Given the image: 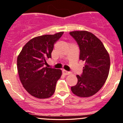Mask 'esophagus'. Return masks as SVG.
I'll return each instance as SVG.
<instances>
[{
  "label": "esophagus",
  "instance_id": "34e87169",
  "mask_svg": "<svg viewBox=\"0 0 123 123\" xmlns=\"http://www.w3.org/2000/svg\"><path fill=\"white\" fill-rule=\"evenodd\" d=\"M62 73L64 75H68V74H70V72H68L66 71L65 70H62Z\"/></svg>",
  "mask_w": 123,
  "mask_h": 123
}]
</instances>
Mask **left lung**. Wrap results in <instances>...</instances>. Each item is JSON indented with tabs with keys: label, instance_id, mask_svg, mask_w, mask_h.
Wrapping results in <instances>:
<instances>
[{
	"label": "left lung",
	"instance_id": "1",
	"mask_svg": "<svg viewBox=\"0 0 123 123\" xmlns=\"http://www.w3.org/2000/svg\"><path fill=\"white\" fill-rule=\"evenodd\" d=\"M79 46L80 60L85 62L83 74L77 75V83L71 91L79 97L87 98L96 94L105 84L109 73V54L101 40L86 31L69 32Z\"/></svg>",
	"mask_w": 123,
	"mask_h": 123
}]
</instances>
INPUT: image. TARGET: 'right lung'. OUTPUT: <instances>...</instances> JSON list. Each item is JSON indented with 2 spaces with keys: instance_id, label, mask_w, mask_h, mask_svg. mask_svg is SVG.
<instances>
[{
  "instance_id": "1",
  "label": "right lung",
  "mask_w": 123,
  "mask_h": 123,
  "mask_svg": "<svg viewBox=\"0 0 123 123\" xmlns=\"http://www.w3.org/2000/svg\"><path fill=\"white\" fill-rule=\"evenodd\" d=\"M60 32L32 38L25 44L17 57L19 79L26 91L35 98L46 99L53 95L62 70L44 67L51 58L54 44L63 35Z\"/></svg>"
}]
</instances>
